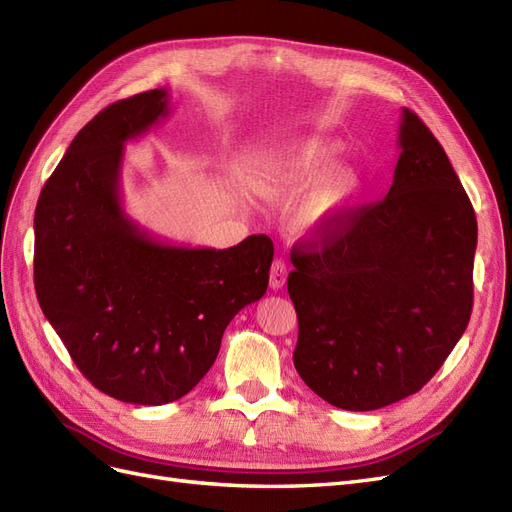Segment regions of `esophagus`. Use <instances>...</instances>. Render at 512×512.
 Segmentation results:
<instances>
[{"label":"esophagus","instance_id":"34e87169","mask_svg":"<svg viewBox=\"0 0 512 512\" xmlns=\"http://www.w3.org/2000/svg\"><path fill=\"white\" fill-rule=\"evenodd\" d=\"M286 275H288V267L284 260H275L273 267H271V277H269V284L273 290H280L286 284Z\"/></svg>","mask_w":512,"mask_h":512}]
</instances>
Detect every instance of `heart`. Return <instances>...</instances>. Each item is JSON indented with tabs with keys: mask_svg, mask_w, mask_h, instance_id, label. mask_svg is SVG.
I'll list each match as a JSON object with an SVG mask.
<instances>
[{
	"mask_svg": "<svg viewBox=\"0 0 512 512\" xmlns=\"http://www.w3.org/2000/svg\"><path fill=\"white\" fill-rule=\"evenodd\" d=\"M344 145L327 136H307L275 147L256 160L252 188L265 200L313 194L297 213L303 235L333 228L356 207L365 190L363 177L342 168Z\"/></svg>",
	"mask_w": 512,
	"mask_h": 512,
	"instance_id": "b5f03b06",
	"label": "heart"
}]
</instances>
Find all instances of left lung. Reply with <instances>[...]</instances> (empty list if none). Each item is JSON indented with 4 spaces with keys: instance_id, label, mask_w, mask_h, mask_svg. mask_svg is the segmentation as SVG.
<instances>
[{
    "instance_id": "8db88e82",
    "label": "left lung",
    "mask_w": 512,
    "mask_h": 512,
    "mask_svg": "<svg viewBox=\"0 0 512 512\" xmlns=\"http://www.w3.org/2000/svg\"><path fill=\"white\" fill-rule=\"evenodd\" d=\"M384 200L294 245V367L331 406L367 412L421 391L472 314L476 215L425 123L404 108Z\"/></svg>"
}]
</instances>
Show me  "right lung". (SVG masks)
<instances>
[{
  "label": "right lung",
  "mask_w": 512,
  "mask_h": 512,
  "mask_svg": "<svg viewBox=\"0 0 512 512\" xmlns=\"http://www.w3.org/2000/svg\"><path fill=\"white\" fill-rule=\"evenodd\" d=\"M168 113V89L106 106L74 136L34 218L46 320L96 389L136 406L170 404L205 378L228 322L267 292L273 260L267 235L228 250L173 245L123 209L126 143Z\"/></svg>",
  "instance_id": "1"
}]
</instances>
